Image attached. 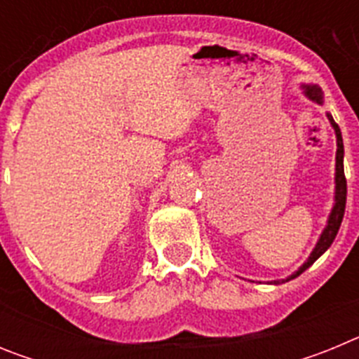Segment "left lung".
Masks as SVG:
<instances>
[{
    "mask_svg": "<svg viewBox=\"0 0 359 359\" xmlns=\"http://www.w3.org/2000/svg\"><path fill=\"white\" fill-rule=\"evenodd\" d=\"M306 95L311 98V100L322 104L323 100L322 91H320V88H316V86H306ZM327 118L331 120L332 128H334L336 145H338V149H336V196H334L336 203H334V207H332L331 215H329L327 226H325V230H323L322 237H320L318 244H316V248L313 250V253H311V257L307 259V262H304L302 268L298 269L297 273L291 275L290 278H286V280H291V278L304 273V271H306V269L309 268V266L313 264V262H315L316 259H318V257L329 248V246H331L336 233H338V230H340L341 219H344V214H345V201H347V180H345V172H344V140H341V131L340 128H338V123L332 120L331 115H327ZM278 282L280 280H277L275 284H278Z\"/></svg>",
    "mask_w": 359,
    "mask_h": 359,
    "instance_id": "8db88e82",
    "label": "left lung"
}]
</instances>
